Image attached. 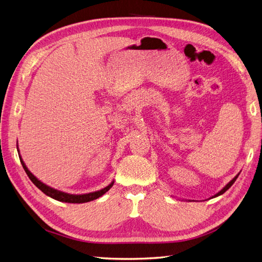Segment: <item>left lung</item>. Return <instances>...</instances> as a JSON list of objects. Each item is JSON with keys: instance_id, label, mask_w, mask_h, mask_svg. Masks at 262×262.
Masks as SVG:
<instances>
[{"instance_id": "1", "label": "left lung", "mask_w": 262, "mask_h": 262, "mask_svg": "<svg viewBox=\"0 0 262 262\" xmlns=\"http://www.w3.org/2000/svg\"><path fill=\"white\" fill-rule=\"evenodd\" d=\"M238 175H239V173H237V175H236V176H235V177H234V178H233L231 181H229L228 184H227V185H226V186H225L223 189L221 190V191H219L216 194H214L212 198H215V196H219V195H221V194H223V193L226 191V190H228L229 188H231V187L233 186V184H234V182L236 181V179H237V177H238Z\"/></svg>"}]
</instances>
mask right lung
Returning a JSON list of instances; mask_svg holds the SVG:
<instances>
[{
	"label": "right lung",
	"mask_w": 262,
	"mask_h": 262,
	"mask_svg": "<svg viewBox=\"0 0 262 262\" xmlns=\"http://www.w3.org/2000/svg\"><path fill=\"white\" fill-rule=\"evenodd\" d=\"M19 152V150H18ZM19 160H20V163L23 165V168L24 170L26 171L27 176L29 177V179L33 181V184L38 188L40 189L41 191L46 194L48 195L50 198H52V199L54 200H58V201H61V202H68V203H85V202H90V201H93V200H96L98 199L99 196H101L102 194H105L108 190L112 188L114 186V181L110 182V184L102 188L100 190H98V191H94V192H90V193H83V194H71V193H67V192H63V191H60V190H57L54 188H51L49 186H47L46 184H43V182H41L40 180H39L37 177H35L33 173H31L27 166L25 165V163H24L23 158L20 157V154H19Z\"/></svg>",
	"instance_id": "right-lung-1"
}]
</instances>
